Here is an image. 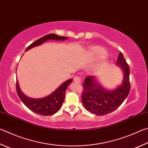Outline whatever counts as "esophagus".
Wrapping results in <instances>:
<instances>
[{
    "mask_svg": "<svg viewBox=\"0 0 148 148\" xmlns=\"http://www.w3.org/2000/svg\"><path fill=\"white\" fill-rule=\"evenodd\" d=\"M74 81L76 82H77V83H82V77L80 76H76L74 78Z\"/></svg>",
    "mask_w": 148,
    "mask_h": 148,
    "instance_id": "obj_1",
    "label": "esophagus"
}]
</instances>
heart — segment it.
Here are the masks:
<instances>
[{
	"label": "heart",
	"mask_w": 148,
	"mask_h": 148,
	"mask_svg": "<svg viewBox=\"0 0 148 148\" xmlns=\"http://www.w3.org/2000/svg\"><path fill=\"white\" fill-rule=\"evenodd\" d=\"M106 54V51L100 47H93L90 49V56L95 60L103 57Z\"/></svg>",
	"instance_id": "1"
}]
</instances>
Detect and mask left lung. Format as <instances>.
<instances>
[{
  "mask_svg": "<svg viewBox=\"0 0 148 148\" xmlns=\"http://www.w3.org/2000/svg\"><path fill=\"white\" fill-rule=\"evenodd\" d=\"M116 65L123 69V79L122 84L113 90L105 89L96 81L95 76L85 77L83 83L82 103L85 109L92 114L101 116L114 111L130 93V68L121 52Z\"/></svg>",
  "mask_w": 148,
  "mask_h": 148,
  "instance_id": "left-lung-1",
  "label": "left lung"
}]
</instances>
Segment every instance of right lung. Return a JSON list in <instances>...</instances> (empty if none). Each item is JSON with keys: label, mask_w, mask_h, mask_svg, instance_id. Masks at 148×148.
<instances>
[{"label": "right lung", "mask_w": 148, "mask_h": 148, "mask_svg": "<svg viewBox=\"0 0 148 148\" xmlns=\"http://www.w3.org/2000/svg\"><path fill=\"white\" fill-rule=\"evenodd\" d=\"M67 39H68L67 37L60 36L54 34H48L47 36L37 39L33 43L29 45L26 48L25 51H27L33 47L41 45L48 40L52 39L61 41V40H65ZM72 79H73L72 78L66 80L63 84H61L54 92H53L46 97L42 98H30L25 96L21 90L17 79V83H16V89H17V95L21 100L29 109H30L31 111L36 112V113L43 115V116H50V115L55 114L61 108L64 100H65L66 88L70 85V83H72Z\"/></svg>", "instance_id": "add662e5"}]
</instances>
